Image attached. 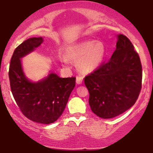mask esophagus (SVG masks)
I'll list each match as a JSON object with an SVG mask.
<instances>
[{"instance_id": "obj_1", "label": "esophagus", "mask_w": 153, "mask_h": 153, "mask_svg": "<svg viewBox=\"0 0 153 153\" xmlns=\"http://www.w3.org/2000/svg\"><path fill=\"white\" fill-rule=\"evenodd\" d=\"M82 79L83 78L81 76H77L76 77V82L78 84H81L82 82Z\"/></svg>"}]
</instances>
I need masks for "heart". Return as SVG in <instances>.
Masks as SVG:
<instances>
[{
    "label": "heart",
    "instance_id": "b5f03b06",
    "mask_svg": "<svg viewBox=\"0 0 153 153\" xmlns=\"http://www.w3.org/2000/svg\"><path fill=\"white\" fill-rule=\"evenodd\" d=\"M68 58L76 62V68L82 74L94 72L103 62L106 47L102 42L95 40L84 41L71 45L67 50ZM65 64V59H62Z\"/></svg>",
    "mask_w": 153,
    "mask_h": 153
}]
</instances>
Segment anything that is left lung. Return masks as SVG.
Listing matches in <instances>:
<instances>
[{
	"instance_id": "1",
	"label": "left lung",
	"mask_w": 153,
	"mask_h": 153,
	"mask_svg": "<svg viewBox=\"0 0 153 153\" xmlns=\"http://www.w3.org/2000/svg\"><path fill=\"white\" fill-rule=\"evenodd\" d=\"M117 48L110 60L84 78L89 105L98 117L111 119L136 102L142 87V65L127 36L117 35Z\"/></svg>"
}]
</instances>
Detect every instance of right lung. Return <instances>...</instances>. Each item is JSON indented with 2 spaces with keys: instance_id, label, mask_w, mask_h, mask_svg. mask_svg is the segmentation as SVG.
<instances>
[{
  "instance_id": "add662e5",
  "label": "right lung",
  "mask_w": 153,
  "mask_h": 153,
  "mask_svg": "<svg viewBox=\"0 0 153 153\" xmlns=\"http://www.w3.org/2000/svg\"><path fill=\"white\" fill-rule=\"evenodd\" d=\"M43 42L42 36L31 37L17 47L10 59L8 75L13 98L24 115L33 122L49 124L64 111L75 86V78H60L52 71L38 81L27 78L22 59Z\"/></svg>"
}]
</instances>
